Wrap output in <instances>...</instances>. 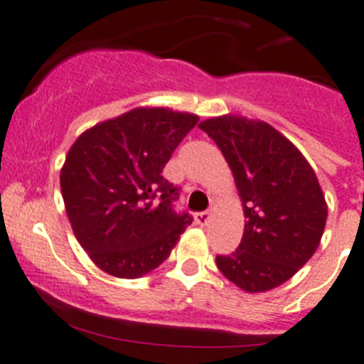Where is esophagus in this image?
<instances>
[{
	"label": "esophagus",
	"mask_w": 364,
	"mask_h": 364,
	"mask_svg": "<svg viewBox=\"0 0 364 364\" xmlns=\"http://www.w3.org/2000/svg\"><path fill=\"white\" fill-rule=\"evenodd\" d=\"M210 217H212V213L210 212H201V213H196V223L199 224V226H206V224L210 223Z\"/></svg>",
	"instance_id": "obj_1"
}]
</instances>
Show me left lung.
<instances>
[{
  "label": "left lung",
  "instance_id": "1",
  "mask_svg": "<svg viewBox=\"0 0 364 364\" xmlns=\"http://www.w3.org/2000/svg\"><path fill=\"white\" fill-rule=\"evenodd\" d=\"M199 129L220 149L242 201L244 235L217 267L246 293L289 280L320 246L327 203L312 166L282 132L239 114L208 118Z\"/></svg>",
  "mask_w": 364,
  "mask_h": 364
}]
</instances>
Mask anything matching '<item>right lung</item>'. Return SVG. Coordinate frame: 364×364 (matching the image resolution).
Here are the masks:
<instances>
[{"label": "right lung", "mask_w": 364, "mask_h": 364, "mask_svg": "<svg viewBox=\"0 0 364 364\" xmlns=\"http://www.w3.org/2000/svg\"><path fill=\"white\" fill-rule=\"evenodd\" d=\"M199 117L136 107L84 131L60 168L75 237L95 266L118 278L156 269L192 224L176 213L178 188L161 176Z\"/></svg>", "instance_id": "obj_1"}]
</instances>
